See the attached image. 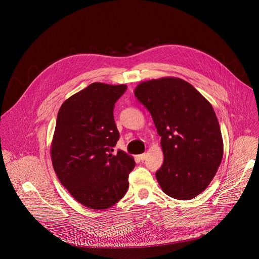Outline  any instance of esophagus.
<instances>
[{"label":"esophagus","instance_id":"34e87169","mask_svg":"<svg viewBox=\"0 0 259 259\" xmlns=\"http://www.w3.org/2000/svg\"><path fill=\"white\" fill-rule=\"evenodd\" d=\"M146 157H147V153H142V154L139 155V158H140L141 160H145Z\"/></svg>","mask_w":259,"mask_h":259}]
</instances>
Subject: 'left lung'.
<instances>
[{"instance_id":"8db88e82","label":"left lung","mask_w":259,"mask_h":259,"mask_svg":"<svg viewBox=\"0 0 259 259\" xmlns=\"http://www.w3.org/2000/svg\"><path fill=\"white\" fill-rule=\"evenodd\" d=\"M135 95L150 112L163 151L155 172L165 194L188 200L214 178L223 155L221 126L209 102L189 82L161 77L141 82Z\"/></svg>"}]
</instances>
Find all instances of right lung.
<instances>
[{
  "label": "right lung",
  "instance_id": "add662e5",
  "mask_svg": "<svg viewBox=\"0 0 259 259\" xmlns=\"http://www.w3.org/2000/svg\"><path fill=\"white\" fill-rule=\"evenodd\" d=\"M126 89L93 82L58 112L51 148L54 169L74 199L92 209H107L121 199L136 165L124 151L111 153L119 139L114 104Z\"/></svg>",
  "mask_w": 259,
  "mask_h": 259
}]
</instances>
